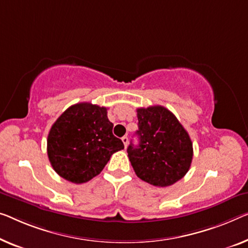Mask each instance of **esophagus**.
I'll use <instances>...</instances> for the list:
<instances>
[{
    "label": "esophagus",
    "instance_id": "1",
    "mask_svg": "<svg viewBox=\"0 0 248 248\" xmlns=\"http://www.w3.org/2000/svg\"><path fill=\"white\" fill-rule=\"evenodd\" d=\"M121 140H123V142H124V147L127 148V146H128V142H129V139H128V137H127V136H124L123 138H121Z\"/></svg>",
    "mask_w": 248,
    "mask_h": 248
}]
</instances>
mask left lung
Wrapping results in <instances>:
<instances>
[{
    "label": "left lung",
    "mask_w": 248,
    "mask_h": 248,
    "mask_svg": "<svg viewBox=\"0 0 248 248\" xmlns=\"http://www.w3.org/2000/svg\"><path fill=\"white\" fill-rule=\"evenodd\" d=\"M139 143L127 149L136 175L157 187L171 186L189 170L193 142L175 114L162 106L137 109Z\"/></svg>",
    "instance_id": "1"
}]
</instances>
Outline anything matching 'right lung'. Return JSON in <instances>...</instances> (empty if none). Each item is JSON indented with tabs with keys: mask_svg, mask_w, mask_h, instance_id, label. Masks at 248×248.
Here are the masks:
<instances>
[{
	"mask_svg": "<svg viewBox=\"0 0 248 248\" xmlns=\"http://www.w3.org/2000/svg\"><path fill=\"white\" fill-rule=\"evenodd\" d=\"M107 108L81 102L69 107L47 136V157L54 171L73 184L99 175L124 142L112 134Z\"/></svg>",
	"mask_w": 248,
	"mask_h": 248,
	"instance_id": "right-lung-1",
	"label": "right lung"
}]
</instances>
